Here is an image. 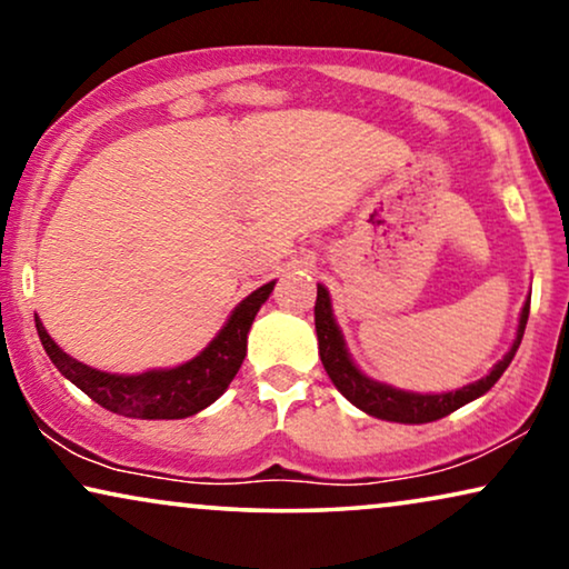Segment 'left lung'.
Segmentation results:
<instances>
[{
  "label": "left lung",
  "instance_id": "left-lung-1",
  "mask_svg": "<svg viewBox=\"0 0 569 569\" xmlns=\"http://www.w3.org/2000/svg\"><path fill=\"white\" fill-rule=\"evenodd\" d=\"M528 310H531V300L523 306V313H520V323H518V337L512 341L510 352L502 357L500 362L495 365L492 372L487 378L477 380V383L463 386L461 391H450V393H407V391H396L391 386L376 383V380L365 378L360 370L355 368V362L349 360L347 349H345V339L333 323L331 316V300L329 292L318 284V298H316V333H318V355H321V362L329 378L333 380V386L339 388L341 396L355 403L357 409L368 411V415L378 417V419H388V422H403V425H425V422H435V419L448 417L450 411L461 409L463 403H469L473 399H479L481 393H487L492 388L508 365L516 357L520 339H523L526 331V321H528Z\"/></svg>",
  "mask_w": 569,
  "mask_h": 569
}]
</instances>
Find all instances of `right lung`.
I'll list each match as a JSON object with an SVG mask.
<instances>
[{
	"label": "right lung",
	"mask_w": 569,
	"mask_h": 569,
	"mask_svg": "<svg viewBox=\"0 0 569 569\" xmlns=\"http://www.w3.org/2000/svg\"><path fill=\"white\" fill-rule=\"evenodd\" d=\"M274 290V282L259 287L232 310L230 321L199 357L173 370H150L142 376H111L77 362L61 352L43 323L36 318L38 337L46 355L64 378L82 388L92 401L121 417L134 419H183L220 399L236 378L246 357V339L256 313Z\"/></svg>",
	"instance_id": "right-lung-1"
}]
</instances>
